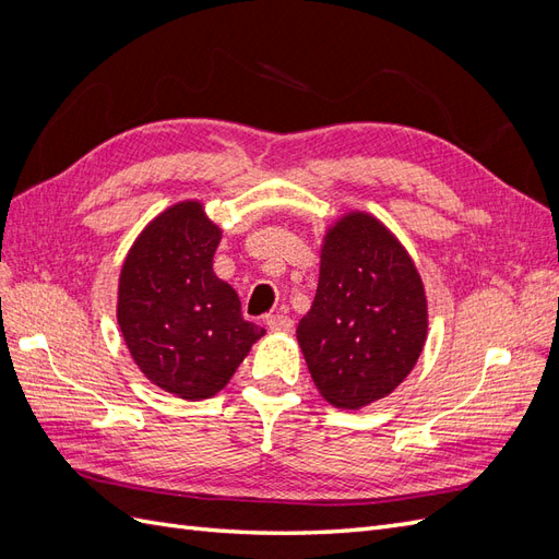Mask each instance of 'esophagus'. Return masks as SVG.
<instances>
[{
	"label": "esophagus",
	"mask_w": 559,
	"mask_h": 559,
	"mask_svg": "<svg viewBox=\"0 0 559 559\" xmlns=\"http://www.w3.org/2000/svg\"><path fill=\"white\" fill-rule=\"evenodd\" d=\"M265 324H267L270 331H275V333H289V331L294 329V319L282 314V312H277V314H270V317L265 319Z\"/></svg>",
	"instance_id": "1"
}]
</instances>
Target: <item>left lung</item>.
Listing matches in <instances>:
<instances>
[{
  "label": "left lung",
  "instance_id": "8db88e82",
  "mask_svg": "<svg viewBox=\"0 0 559 559\" xmlns=\"http://www.w3.org/2000/svg\"><path fill=\"white\" fill-rule=\"evenodd\" d=\"M427 326L425 284L396 235L366 212L337 218L296 329L319 394L347 411L389 396L415 368Z\"/></svg>",
  "mask_w": 559,
  "mask_h": 559
}]
</instances>
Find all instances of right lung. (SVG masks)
I'll list each match as a JSON object with an SVG mask.
<instances>
[{
  "label": "right lung",
  "instance_id": "add662e5",
  "mask_svg": "<svg viewBox=\"0 0 559 559\" xmlns=\"http://www.w3.org/2000/svg\"><path fill=\"white\" fill-rule=\"evenodd\" d=\"M218 242L222 228L200 200L177 202L140 233L118 277L116 319L132 361L186 401L222 392L265 333L214 275Z\"/></svg>",
  "mask_w": 559,
  "mask_h": 559
}]
</instances>
